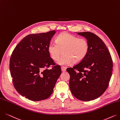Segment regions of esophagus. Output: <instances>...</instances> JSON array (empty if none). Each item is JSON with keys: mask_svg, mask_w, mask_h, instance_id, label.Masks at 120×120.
I'll use <instances>...</instances> for the list:
<instances>
[{"mask_svg": "<svg viewBox=\"0 0 120 120\" xmlns=\"http://www.w3.org/2000/svg\"><path fill=\"white\" fill-rule=\"evenodd\" d=\"M61 71H63V72H64L66 70V68H65V67H64V66H62L61 67Z\"/></svg>", "mask_w": 120, "mask_h": 120, "instance_id": "1", "label": "esophagus"}]
</instances>
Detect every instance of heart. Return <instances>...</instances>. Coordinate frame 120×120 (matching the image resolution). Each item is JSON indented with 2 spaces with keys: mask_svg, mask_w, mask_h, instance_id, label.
I'll return each mask as SVG.
<instances>
[{
  "mask_svg": "<svg viewBox=\"0 0 120 120\" xmlns=\"http://www.w3.org/2000/svg\"><path fill=\"white\" fill-rule=\"evenodd\" d=\"M56 42H51L48 50L51 59L56 60L64 50V55L57 60L56 63L60 65H68L82 61L87 55L89 50L88 41L84 38L69 34L63 33L56 37Z\"/></svg>",
  "mask_w": 120,
  "mask_h": 120,
  "instance_id": "1",
  "label": "heart"
}]
</instances>
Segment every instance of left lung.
Instances as JSON below:
<instances>
[{"label":"left lung","instance_id":"8db88e82","mask_svg":"<svg viewBox=\"0 0 120 120\" xmlns=\"http://www.w3.org/2000/svg\"><path fill=\"white\" fill-rule=\"evenodd\" d=\"M89 42L85 58L72 68H67L69 87L77 99L89 101L99 98L107 89L112 76L113 62L103 41L90 32H77Z\"/></svg>","mask_w":120,"mask_h":120}]
</instances>
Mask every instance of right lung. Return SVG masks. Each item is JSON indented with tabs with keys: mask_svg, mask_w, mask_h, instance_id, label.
Returning a JSON list of instances; mask_svg holds the SVG:
<instances>
[{
	"mask_svg": "<svg viewBox=\"0 0 120 120\" xmlns=\"http://www.w3.org/2000/svg\"><path fill=\"white\" fill-rule=\"evenodd\" d=\"M55 30L26 36L14 49L9 68L14 87L32 101L49 98L61 71L55 64L48 50ZM55 65L51 70L47 68Z\"/></svg>",
	"mask_w": 120,
	"mask_h": 120,
	"instance_id": "right-lung-1",
	"label": "right lung"
}]
</instances>
